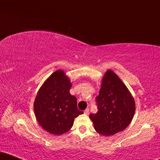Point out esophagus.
I'll list each match as a JSON object with an SVG mask.
<instances>
[{
    "label": "esophagus",
    "instance_id": "obj_1",
    "mask_svg": "<svg viewBox=\"0 0 160 160\" xmlns=\"http://www.w3.org/2000/svg\"><path fill=\"white\" fill-rule=\"evenodd\" d=\"M84 113H85L86 115H89V108H86L85 111H84Z\"/></svg>",
    "mask_w": 160,
    "mask_h": 160
}]
</instances>
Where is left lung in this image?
<instances>
[{"label": "left lung", "instance_id": "left-lung-1", "mask_svg": "<svg viewBox=\"0 0 160 160\" xmlns=\"http://www.w3.org/2000/svg\"><path fill=\"white\" fill-rule=\"evenodd\" d=\"M98 112L89 118L101 135H110L122 131L131 122L135 111L134 98L127 87L113 71L108 70L95 98Z\"/></svg>", "mask_w": 160, "mask_h": 160}]
</instances>
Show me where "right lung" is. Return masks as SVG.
<instances>
[{
    "instance_id": "add662e5",
    "label": "right lung",
    "mask_w": 160,
    "mask_h": 160,
    "mask_svg": "<svg viewBox=\"0 0 160 160\" xmlns=\"http://www.w3.org/2000/svg\"><path fill=\"white\" fill-rule=\"evenodd\" d=\"M71 84L64 71L58 70L46 80L34 104L37 120L43 129L54 135L67 132L74 118L83 112L78 108L77 98L70 94Z\"/></svg>"
}]
</instances>
